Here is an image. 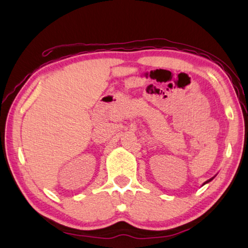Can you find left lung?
<instances>
[{
	"mask_svg": "<svg viewBox=\"0 0 248 248\" xmlns=\"http://www.w3.org/2000/svg\"><path fill=\"white\" fill-rule=\"evenodd\" d=\"M211 179H212V178H211ZM211 179H208V181H207V182H205V183H208V182H210V181H211ZM205 183H204V184H205Z\"/></svg>",
	"mask_w": 248,
	"mask_h": 248,
	"instance_id": "obj_1",
	"label": "left lung"
}]
</instances>
